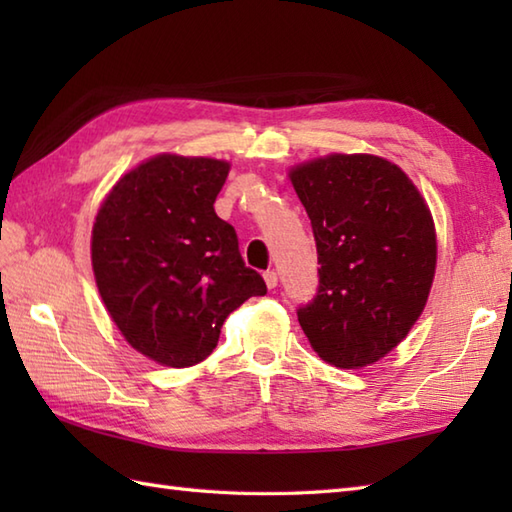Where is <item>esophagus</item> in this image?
I'll return each instance as SVG.
<instances>
[{"label":"esophagus","instance_id":"34e87169","mask_svg":"<svg viewBox=\"0 0 512 512\" xmlns=\"http://www.w3.org/2000/svg\"><path fill=\"white\" fill-rule=\"evenodd\" d=\"M264 281H266V286L270 288V290H273V288H277V273H275V270H266V273H264Z\"/></svg>","mask_w":512,"mask_h":512}]
</instances>
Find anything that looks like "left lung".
Segmentation results:
<instances>
[{
  "instance_id": "8db88e82",
  "label": "left lung",
  "mask_w": 512,
  "mask_h": 512,
  "mask_svg": "<svg viewBox=\"0 0 512 512\" xmlns=\"http://www.w3.org/2000/svg\"><path fill=\"white\" fill-rule=\"evenodd\" d=\"M319 255V292L299 325L339 369L387 356L427 306L438 262L427 200L394 162L328 154L290 167Z\"/></svg>"
}]
</instances>
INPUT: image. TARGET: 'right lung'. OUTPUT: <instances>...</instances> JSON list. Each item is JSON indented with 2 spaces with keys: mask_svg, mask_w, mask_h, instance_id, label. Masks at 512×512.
Returning a JSON list of instances; mask_svg holds the SVG:
<instances>
[{
  "mask_svg": "<svg viewBox=\"0 0 512 512\" xmlns=\"http://www.w3.org/2000/svg\"><path fill=\"white\" fill-rule=\"evenodd\" d=\"M231 162L158 154L123 173L92 226L96 288L136 352L165 367L209 356L228 314L266 295L213 204Z\"/></svg>",
  "mask_w": 512,
  "mask_h": 512,
  "instance_id": "right-lung-1",
  "label": "right lung"
}]
</instances>
